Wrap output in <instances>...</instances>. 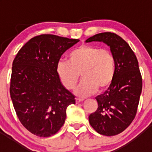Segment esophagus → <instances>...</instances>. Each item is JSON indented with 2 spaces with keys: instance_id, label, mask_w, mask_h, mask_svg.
<instances>
[{
  "instance_id": "obj_1",
  "label": "esophagus",
  "mask_w": 152,
  "mask_h": 152,
  "mask_svg": "<svg viewBox=\"0 0 152 152\" xmlns=\"http://www.w3.org/2000/svg\"><path fill=\"white\" fill-rule=\"evenodd\" d=\"M76 103H80V102H82L83 100H84V99H82V98H76Z\"/></svg>"
}]
</instances>
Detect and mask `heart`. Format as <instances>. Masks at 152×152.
Returning a JSON list of instances; mask_svg holds the SVG:
<instances>
[{"instance_id": "1", "label": "heart", "mask_w": 152, "mask_h": 152, "mask_svg": "<svg viewBox=\"0 0 152 152\" xmlns=\"http://www.w3.org/2000/svg\"><path fill=\"white\" fill-rule=\"evenodd\" d=\"M116 72V58L110 49L93 45H81L72 50L68 61L60 60L56 65V75L68 91L83 77L76 94L79 96L92 94L99 89L104 91L111 85Z\"/></svg>"}]
</instances>
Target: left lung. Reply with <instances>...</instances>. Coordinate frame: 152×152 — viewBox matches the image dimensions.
<instances>
[{
  "instance_id": "1",
  "label": "left lung",
  "mask_w": 152,
  "mask_h": 152,
  "mask_svg": "<svg viewBox=\"0 0 152 152\" xmlns=\"http://www.w3.org/2000/svg\"><path fill=\"white\" fill-rule=\"evenodd\" d=\"M100 41L110 47L116 63L115 78L105 92L98 95L97 110L89 123L98 133L112 136L121 133L136 116L142 89L139 62L129 44L116 33H98L86 40Z\"/></svg>"
}]
</instances>
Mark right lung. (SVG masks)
I'll return each mask as SVG.
<instances>
[{
	"mask_svg": "<svg viewBox=\"0 0 152 152\" xmlns=\"http://www.w3.org/2000/svg\"><path fill=\"white\" fill-rule=\"evenodd\" d=\"M79 39L52 34L36 36L13 61L10 94L19 120L39 137L55 135L64 125L66 109L75 96L61 85L56 65L61 55Z\"/></svg>",
	"mask_w": 152,
	"mask_h": 152,
	"instance_id": "add662e5",
	"label": "right lung"
}]
</instances>
